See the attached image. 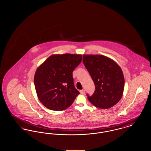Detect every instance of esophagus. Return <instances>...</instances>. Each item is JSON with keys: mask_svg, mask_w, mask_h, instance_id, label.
Instances as JSON below:
<instances>
[{"mask_svg": "<svg viewBox=\"0 0 151 151\" xmlns=\"http://www.w3.org/2000/svg\"><path fill=\"white\" fill-rule=\"evenodd\" d=\"M80 92L81 94H85V90H84V89L80 90Z\"/></svg>", "mask_w": 151, "mask_h": 151, "instance_id": "1", "label": "esophagus"}]
</instances>
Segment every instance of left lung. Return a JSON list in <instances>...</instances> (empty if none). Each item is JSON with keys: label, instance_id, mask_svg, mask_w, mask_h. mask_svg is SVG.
I'll use <instances>...</instances> for the list:
<instances>
[{"label": "left lung", "instance_id": "left-lung-1", "mask_svg": "<svg viewBox=\"0 0 151 151\" xmlns=\"http://www.w3.org/2000/svg\"><path fill=\"white\" fill-rule=\"evenodd\" d=\"M83 62L89 73L96 91L88 99L96 108L109 109L120 100L124 77L120 66L102 55H83Z\"/></svg>", "mask_w": 151, "mask_h": 151}]
</instances>
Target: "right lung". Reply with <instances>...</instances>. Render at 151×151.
Masks as SVG:
<instances>
[{
  "label": "right lung",
  "instance_id": "right-lung-1",
  "mask_svg": "<svg viewBox=\"0 0 151 151\" xmlns=\"http://www.w3.org/2000/svg\"><path fill=\"white\" fill-rule=\"evenodd\" d=\"M81 54H53L37 68L34 85L38 98L47 108L63 111L80 94L74 85L73 71L81 62Z\"/></svg>",
  "mask_w": 151,
  "mask_h": 151
}]
</instances>
